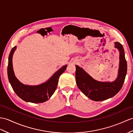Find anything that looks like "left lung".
Returning a JSON list of instances; mask_svg holds the SVG:
<instances>
[{
  "instance_id": "obj_1",
  "label": "left lung",
  "mask_w": 133,
  "mask_h": 133,
  "mask_svg": "<svg viewBox=\"0 0 133 133\" xmlns=\"http://www.w3.org/2000/svg\"><path fill=\"white\" fill-rule=\"evenodd\" d=\"M115 47L119 51L118 74L112 82L97 81L90 76L79 66L76 65L77 85L84 94L94 101H103L112 98L119 91L125 81L127 73V62L125 59L124 50L119 42H115Z\"/></svg>"
}]
</instances>
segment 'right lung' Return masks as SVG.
I'll list each match as a JSON object with an SVG mask.
<instances>
[{"label":"right lung","instance_id":"1","mask_svg":"<svg viewBox=\"0 0 133 133\" xmlns=\"http://www.w3.org/2000/svg\"><path fill=\"white\" fill-rule=\"evenodd\" d=\"M16 49V47L15 46L9 54L7 68L8 79L13 90L18 97L25 102L41 103L47 101L55 91L59 77L65 70L67 65L61 67L44 83L37 86L25 85L17 79L13 69L12 56Z\"/></svg>","mask_w":133,"mask_h":133}]
</instances>
